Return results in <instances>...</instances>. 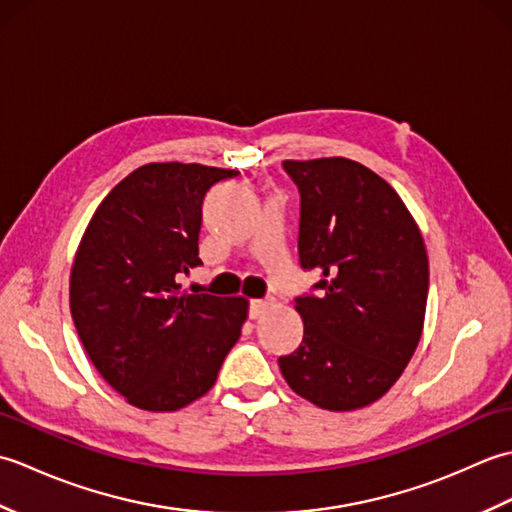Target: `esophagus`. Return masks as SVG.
Masks as SVG:
<instances>
[{
	"instance_id": "1",
	"label": "esophagus",
	"mask_w": 512,
	"mask_h": 512,
	"mask_svg": "<svg viewBox=\"0 0 512 512\" xmlns=\"http://www.w3.org/2000/svg\"><path fill=\"white\" fill-rule=\"evenodd\" d=\"M268 306H270V303H268V301H264V299H255V301H250V308H248L250 319H259V317H262V314L268 310Z\"/></svg>"
}]
</instances>
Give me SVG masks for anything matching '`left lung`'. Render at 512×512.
<instances>
[{
	"instance_id": "left-lung-1",
	"label": "left lung",
	"mask_w": 512,
	"mask_h": 512,
	"mask_svg": "<svg viewBox=\"0 0 512 512\" xmlns=\"http://www.w3.org/2000/svg\"><path fill=\"white\" fill-rule=\"evenodd\" d=\"M301 193L299 259L319 297H299L303 341L279 358L288 387L328 411L372 405L420 343L429 259L400 195L350 158L284 160Z\"/></svg>"
}]
</instances>
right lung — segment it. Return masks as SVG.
<instances>
[{"instance_id": "obj_1", "label": "right lung", "mask_w": 512, "mask_h": 512, "mask_svg": "<svg viewBox=\"0 0 512 512\" xmlns=\"http://www.w3.org/2000/svg\"><path fill=\"white\" fill-rule=\"evenodd\" d=\"M235 169L149 162L105 195L70 273L74 328L129 405L178 411L215 385L248 319V299L187 295L200 262L202 200Z\"/></svg>"}]
</instances>
